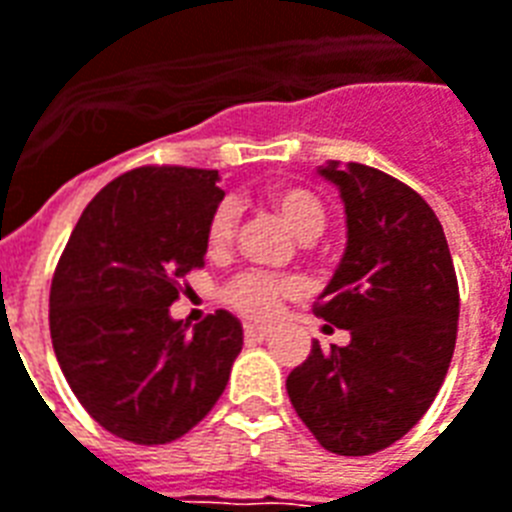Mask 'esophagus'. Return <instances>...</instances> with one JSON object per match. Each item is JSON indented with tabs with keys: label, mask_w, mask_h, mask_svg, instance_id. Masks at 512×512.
I'll use <instances>...</instances> for the list:
<instances>
[{
	"label": "esophagus",
	"mask_w": 512,
	"mask_h": 512,
	"mask_svg": "<svg viewBox=\"0 0 512 512\" xmlns=\"http://www.w3.org/2000/svg\"><path fill=\"white\" fill-rule=\"evenodd\" d=\"M268 327L265 325H244V338H247V343H260L268 338Z\"/></svg>",
	"instance_id": "1"
}]
</instances>
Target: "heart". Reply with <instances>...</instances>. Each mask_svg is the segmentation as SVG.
I'll return each mask as SVG.
<instances>
[{"label": "heart", "mask_w": 512, "mask_h": 512, "mask_svg": "<svg viewBox=\"0 0 512 512\" xmlns=\"http://www.w3.org/2000/svg\"><path fill=\"white\" fill-rule=\"evenodd\" d=\"M273 209L279 212L284 225L298 236L300 241H314L325 230L327 214L317 195L303 187H279L271 193ZM239 209L233 201H222L212 212L209 228H206V244L209 252H225L236 236ZM298 290L290 279H276L268 273H244L230 284L228 300L233 306L249 314V317H271L279 300Z\"/></svg>", "instance_id": "1"}]
</instances>
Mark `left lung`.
Here are the masks:
<instances>
[{
  "mask_svg": "<svg viewBox=\"0 0 512 512\" xmlns=\"http://www.w3.org/2000/svg\"><path fill=\"white\" fill-rule=\"evenodd\" d=\"M346 249L317 298V314L349 330L346 346L311 343L287 395L333 454L368 456L427 413L456 346L459 287L443 225L416 190L362 163L327 161Z\"/></svg>",
  "mask_w": 512,
  "mask_h": 512,
  "instance_id": "1",
  "label": "left lung"
}]
</instances>
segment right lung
Instances as JSON below:
<instances>
[{
  "mask_svg": "<svg viewBox=\"0 0 512 512\" xmlns=\"http://www.w3.org/2000/svg\"><path fill=\"white\" fill-rule=\"evenodd\" d=\"M225 198L206 169H134L74 225L50 287L56 360L85 411L139 446L182 438L212 411L244 346L230 311L193 330L171 317L177 279L201 268Z\"/></svg>",
  "mask_w": 512,
  "mask_h": 512,
  "instance_id": "right-lung-1",
  "label": "right lung"
}]
</instances>
